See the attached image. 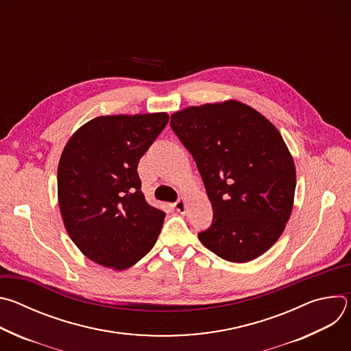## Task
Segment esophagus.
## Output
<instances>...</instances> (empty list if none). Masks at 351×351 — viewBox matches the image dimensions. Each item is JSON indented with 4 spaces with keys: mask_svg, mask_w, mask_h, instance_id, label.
<instances>
[{
    "mask_svg": "<svg viewBox=\"0 0 351 351\" xmlns=\"http://www.w3.org/2000/svg\"><path fill=\"white\" fill-rule=\"evenodd\" d=\"M175 208L178 213L180 214H184L186 213V202L182 198V199H178V202L175 203Z\"/></svg>",
    "mask_w": 351,
    "mask_h": 351,
    "instance_id": "34e87169",
    "label": "esophagus"
}]
</instances>
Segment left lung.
Wrapping results in <instances>:
<instances>
[{"instance_id": "8db88e82", "label": "left lung", "mask_w": 351, "mask_h": 351, "mask_svg": "<svg viewBox=\"0 0 351 351\" xmlns=\"http://www.w3.org/2000/svg\"><path fill=\"white\" fill-rule=\"evenodd\" d=\"M171 128L193 156L213 206L198 239L218 257L248 263L269 250L291 215L295 167L279 130L236 99L187 107Z\"/></svg>"}]
</instances>
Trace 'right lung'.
<instances>
[{
    "mask_svg": "<svg viewBox=\"0 0 351 351\" xmlns=\"http://www.w3.org/2000/svg\"><path fill=\"white\" fill-rule=\"evenodd\" d=\"M168 121L167 112L97 117L68 140L58 203L69 237L91 261L122 271L154 247L165 213L145 202L137 165Z\"/></svg>",
    "mask_w": 351,
    "mask_h": 351,
    "instance_id": "1",
    "label": "right lung"
}]
</instances>
